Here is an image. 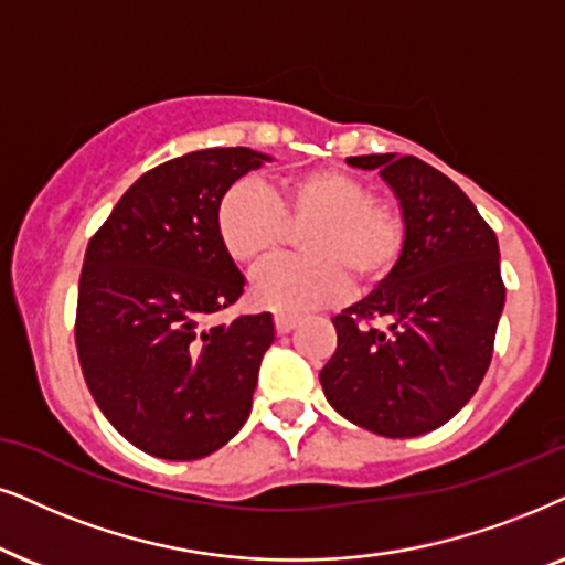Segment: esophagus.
Returning a JSON list of instances; mask_svg holds the SVG:
<instances>
[{
	"mask_svg": "<svg viewBox=\"0 0 565 565\" xmlns=\"http://www.w3.org/2000/svg\"><path fill=\"white\" fill-rule=\"evenodd\" d=\"M297 328V318L295 315H276V330L278 333H291Z\"/></svg>",
	"mask_w": 565,
	"mask_h": 565,
	"instance_id": "esophagus-1",
	"label": "esophagus"
}]
</instances>
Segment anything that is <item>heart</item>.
Wrapping results in <instances>:
<instances>
[{
    "label": "heart",
    "instance_id": "obj_1",
    "mask_svg": "<svg viewBox=\"0 0 565 565\" xmlns=\"http://www.w3.org/2000/svg\"><path fill=\"white\" fill-rule=\"evenodd\" d=\"M315 222L305 237L310 258L274 260L255 276L253 299L274 312L302 315L335 302L349 287H370L393 274L408 245L401 209L374 199L351 172H299L274 193L255 178L237 180L220 204L222 243L239 266H260L287 245L289 224Z\"/></svg>",
    "mask_w": 565,
    "mask_h": 565
}]
</instances>
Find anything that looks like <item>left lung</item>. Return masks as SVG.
Listing matches in <instances>:
<instances>
[{"label":"left lung","mask_w":565,"mask_h":565,"mask_svg":"<svg viewBox=\"0 0 565 565\" xmlns=\"http://www.w3.org/2000/svg\"><path fill=\"white\" fill-rule=\"evenodd\" d=\"M345 162L393 185L408 245L377 291L333 318L320 385L351 424L408 439L447 424L486 377L507 297L499 243L462 188L418 157Z\"/></svg>","instance_id":"left-lung-1"}]
</instances>
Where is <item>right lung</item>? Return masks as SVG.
I'll return each instance as SVG.
<instances>
[{
    "mask_svg": "<svg viewBox=\"0 0 565 565\" xmlns=\"http://www.w3.org/2000/svg\"><path fill=\"white\" fill-rule=\"evenodd\" d=\"M266 154L214 147L147 170L89 237L74 343L97 408L141 452L199 460L250 416L270 312L206 328L243 297L220 235L224 193Z\"/></svg>",
    "mask_w": 565,
    "mask_h": 565,
    "instance_id": "add662e5",
    "label": "right lung"
}]
</instances>
